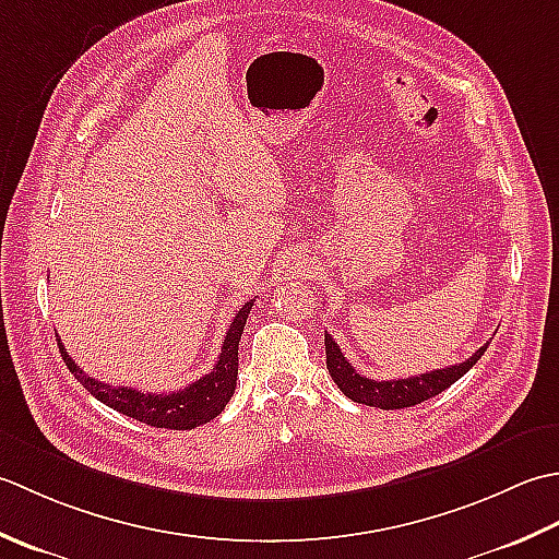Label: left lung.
Listing matches in <instances>:
<instances>
[{"label":"left lung","instance_id":"8db88e82","mask_svg":"<svg viewBox=\"0 0 559 559\" xmlns=\"http://www.w3.org/2000/svg\"><path fill=\"white\" fill-rule=\"evenodd\" d=\"M487 345L489 343H485L480 349H477L473 357H468L461 364H453V367H447V369L409 376V379L373 381L352 367L343 352H340V345L325 333V364H328L330 376H333V381L337 383V389L343 391L349 401L381 407V409H401V407H413L417 403H425L429 397L447 391L449 385L459 381L465 371L473 369V364L485 355Z\"/></svg>","mask_w":559,"mask_h":559}]
</instances>
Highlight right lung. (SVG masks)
<instances>
[{"instance_id":"right-lung-1","label":"right lung","mask_w":559,"mask_h":559,"mask_svg":"<svg viewBox=\"0 0 559 559\" xmlns=\"http://www.w3.org/2000/svg\"><path fill=\"white\" fill-rule=\"evenodd\" d=\"M253 301L255 299L246 301L234 316L229 330H226L224 345L219 352V359L214 364V369L210 373H204L195 383L186 385L183 391L142 393V391L128 389V385H110L79 369L74 359L67 355L62 343H60V355L67 364V369L74 373V379L104 405L118 409V413L150 427L195 429L214 419L226 407V403L231 401V395L236 391V376H238V343H241L246 318L250 313Z\"/></svg>"}]
</instances>
